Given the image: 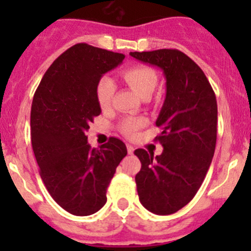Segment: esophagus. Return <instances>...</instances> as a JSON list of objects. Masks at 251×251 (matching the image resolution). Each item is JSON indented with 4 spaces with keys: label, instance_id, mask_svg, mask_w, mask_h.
<instances>
[{
    "label": "esophagus",
    "instance_id": "esophagus-1",
    "mask_svg": "<svg viewBox=\"0 0 251 251\" xmlns=\"http://www.w3.org/2000/svg\"><path fill=\"white\" fill-rule=\"evenodd\" d=\"M127 151L128 154H133V151H135V147L131 146V144H127Z\"/></svg>",
    "mask_w": 251,
    "mask_h": 251
}]
</instances>
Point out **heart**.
<instances>
[{"mask_svg":"<svg viewBox=\"0 0 251 251\" xmlns=\"http://www.w3.org/2000/svg\"><path fill=\"white\" fill-rule=\"evenodd\" d=\"M123 77L130 85L135 92H137L141 97H148L155 90L158 83V75L151 68L147 65H137V67L128 68L124 70ZM116 85L114 78L109 75H104L98 80L96 86V97L98 104L102 108L108 107L115 95ZM146 125V120L142 118H127L120 124V131L127 137L136 136L137 131L142 126Z\"/></svg>","mask_w":251,"mask_h":251,"instance_id":"b5f03b06","label":"heart"}]
</instances>
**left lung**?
I'll use <instances>...</instances> for the list:
<instances>
[{"label": "left lung", "mask_w": 251, "mask_h": 251, "mask_svg": "<svg viewBox=\"0 0 251 251\" xmlns=\"http://www.w3.org/2000/svg\"><path fill=\"white\" fill-rule=\"evenodd\" d=\"M155 65L166 78V97L156 126L163 153L136 149L142 168L136 175L140 201L151 212L170 215L187 205L201 188L216 147V96L204 72L178 50L131 52Z\"/></svg>", "instance_id": "8db88e82"}]
</instances>
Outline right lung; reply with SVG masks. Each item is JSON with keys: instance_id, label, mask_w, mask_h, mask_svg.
<instances>
[{"instance_id": "obj_1", "label": "right lung", "mask_w": 251, "mask_h": 251, "mask_svg": "<svg viewBox=\"0 0 251 251\" xmlns=\"http://www.w3.org/2000/svg\"><path fill=\"white\" fill-rule=\"evenodd\" d=\"M125 55L77 44L50 64L34 95L31 144L40 176L54 201L68 212L87 216L107 203V189L127 154L125 143L110 137L91 148L86 131L100 114L98 80Z\"/></svg>"}]
</instances>
